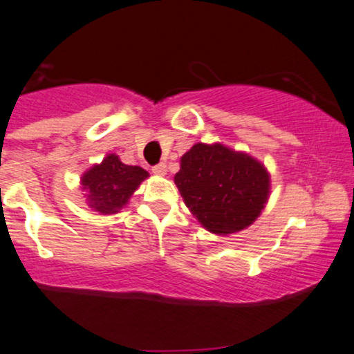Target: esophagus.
<instances>
[{
  "instance_id": "34e87169",
  "label": "esophagus",
  "mask_w": 354,
  "mask_h": 354,
  "mask_svg": "<svg viewBox=\"0 0 354 354\" xmlns=\"http://www.w3.org/2000/svg\"><path fill=\"white\" fill-rule=\"evenodd\" d=\"M151 171L155 173V174H158V176H163V174H166V163H163V161H160L158 165L153 166Z\"/></svg>"
}]
</instances>
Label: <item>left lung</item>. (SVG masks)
<instances>
[{
	"mask_svg": "<svg viewBox=\"0 0 354 354\" xmlns=\"http://www.w3.org/2000/svg\"><path fill=\"white\" fill-rule=\"evenodd\" d=\"M186 206L207 231L231 234L257 219L269 198V173L245 153L198 143L174 176Z\"/></svg>",
	"mask_w": 354,
	"mask_h": 354,
	"instance_id": "1",
	"label": "left lung"
}]
</instances>
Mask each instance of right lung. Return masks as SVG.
Segmentation results:
<instances>
[{
	"label": "right lung",
	"instance_id": "add662e5",
	"mask_svg": "<svg viewBox=\"0 0 354 354\" xmlns=\"http://www.w3.org/2000/svg\"><path fill=\"white\" fill-rule=\"evenodd\" d=\"M147 176L148 171L140 166L123 165L118 156L109 155L82 176V186L88 193V206L102 214L117 212Z\"/></svg>",
	"mask_w": 354,
	"mask_h": 354
}]
</instances>
